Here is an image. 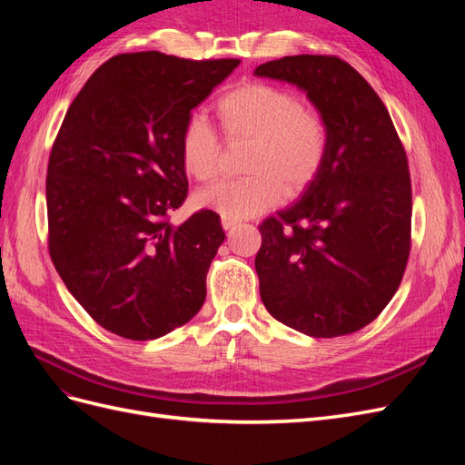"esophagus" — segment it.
Masks as SVG:
<instances>
[{
    "label": "esophagus",
    "mask_w": 465,
    "mask_h": 465,
    "mask_svg": "<svg viewBox=\"0 0 465 465\" xmlns=\"http://www.w3.org/2000/svg\"><path fill=\"white\" fill-rule=\"evenodd\" d=\"M221 224L223 229H232L236 224V219H229V217H221Z\"/></svg>",
    "instance_id": "34e87169"
}]
</instances>
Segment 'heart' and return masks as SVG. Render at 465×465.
<instances>
[{
  "label": "heart",
  "mask_w": 465,
  "mask_h": 465,
  "mask_svg": "<svg viewBox=\"0 0 465 465\" xmlns=\"http://www.w3.org/2000/svg\"><path fill=\"white\" fill-rule=\"evenodd\" d=\"M221 132L231 143H250L248 176L221 180L195 202L229 219L263 213L287 195L314 184L330 151V128L320 112L289 89L272 83H244L217 101ZM221 137L205 118L192 116L180 134V161L188 176L213 180L221 164Z\"/></svg>",
  "instance_id": "heart-1"
}]
</instances>
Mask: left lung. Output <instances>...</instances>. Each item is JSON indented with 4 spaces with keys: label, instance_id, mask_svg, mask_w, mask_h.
<instances>
[{
    "label": "left lung",
    "instance_id": "left-lung-1",
    "mask_svg": "<svg viewBox=\"0 0 465 465\" xmlns=\"http://www.w3.org/2000/svg\"><path fill=\"white\" fill-rule=\"evenodd\" d=\"M254 75L306 91L330 128L326 164L302 200L260 224V297L312 337L353 333L396 294L411 250V178L384 103L337 55H285Z\"/></svg>",
    "mask_w": 465,
    "mask_h": 465
}]
</instances>
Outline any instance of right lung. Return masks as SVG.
<instances>
[{
    "label": "right lung",
    "mask_w": 465,
    "mask_h": 465,
    "mask_svg": "<svg viewBox=\"0 0 465 465\" xmlns=\"http://www.w3.org/2000/svg\"><path fill=\"white\" fill-rule=\"evenodd\" d=\"M241 60L118 54L67 108L46 174L48 252L67 291L104 330L149 341L184 326L205 301V275L224 241L188 198L180 134Z\"/></svg>",
    "instance_id": "1"
}]
</instances>
